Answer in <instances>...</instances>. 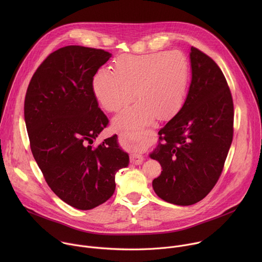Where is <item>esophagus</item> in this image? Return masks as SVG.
I'll return each mask as SVG.
<instances>
[{"label":"esophagus","mask_w":262,"mask_h":262,"mask_svg":"<svg viewBox=\"0 0 262 262\" xmlns=\"http://www.w3.org/2000/svg\"><path fill=\"white\" fill-rule=\"evenodd\" d=\"M147 134H148V130H142V132H139V133L123 132V133H120L119 137L122 141H125V142H138V141L144 140L146 138ZM129 161L134 165H139L143 162V157L141 155H138V154H133L129 157Z\"/></svg>","instance_id":"34e87169"}]
</instances>
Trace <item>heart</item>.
<instances>
[{"label": "heart", "instance_id": "1", "mask_svg": "<svg viewBox=\"0 0 262 262\" xmlns=\"http://www.w3.org/2000/svg\"><path fill=\"white\" fill-rule=\"evenodd\" d=\"M113 70L100 69L93 79V91L101 106L117 113L136 94L140 99L116 117V125L136 128L151 123L156 116L168 119L181 108L186 96L188 65L179 52L122 55L115 60Z\"/></svg>", "mask_w": 262, "mask_h": 262}]
</instances>
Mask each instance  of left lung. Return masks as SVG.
<instances>
[{
  "mask_svg": "<svg viewBox=\"0 0 262 262\" xmlns=\"http://www.w3.org/2000/svg\"><path fill=\"white\" fill-rule=\"evenodd\" d=\"M192 81L178 113L160 129L150 158L162 166L154 179L156 194L176 205H192L213 189L233 138L234 110L221 68L192 47Z\"/></svg>",
  "mask_w": 262,
  "mask_h": 262,
  "instance_id": "left-lung-1",
  "label": "left lung"
}]
</instances>
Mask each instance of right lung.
Listing matches in <instances>:
<instances>
[{"label": "right lung", "mask_w": 262, "mask_h": 262, "mask_svg": "<svg viewBox=\"0 0 262 262\" xmlns=\"http://www.w3.org/2000/svg\"><path fill=\"white\" fill-rule=\"evenodd\" d=\"M112 54L68 46L36 69L25 97L33 157L51 190L70 206L89 210L114 194L115 174L128 165L117 135L93 141L108 119L98 107L93 77Z\"/></svg>", "instance_id": "add662e5"}]
</instances>
